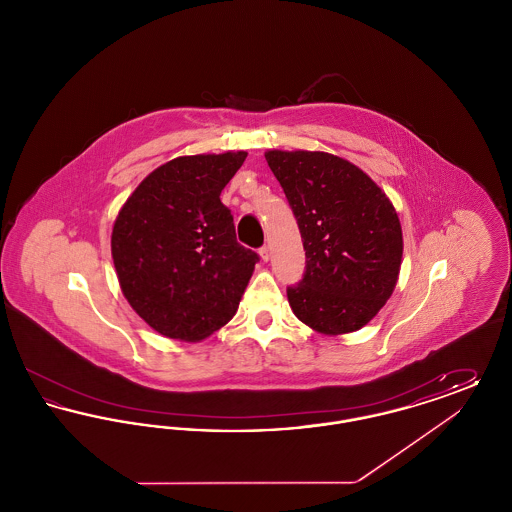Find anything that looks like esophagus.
<instances>
[{
	"label": "esophagus",
	"instance_id": "obj_1",
	"mask_svg": "<svg viewBox=\"0 0 512 512\" xmlns=\"http://www.w3.org/2000/svg\"><path fill=\"white\" fill-rule=\"evenodd\" d=\"M259 255H261V259H263V261H268V259H270V249H268L267 245H263V247L259 249Z\"/></svg>",
	"mask_w": 512,
	"mask_h": 512
}]
</instances>
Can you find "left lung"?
Returning a JSON list of instances; mask_svg holds the SVG:
<instances>
[{
    "label": "left lung",
    "mask_w": 512,
    "mask_h": 512,
    "mask_svg": "<svg viewBox=\"0 0 512 512\" xmlns=\"http://www.w3.org/2000/svg\"><path fill=\"white\" fill-rule=\"evenodd\" d=\"M297 220L305 274L288 288L293 315L326 336L361 330L397 284L403 232L388 195L324 151L265 153Z\"/></svg>",
    "instance_id": "left-lung-1"
}]
</instances>
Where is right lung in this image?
<instances>
[{
  "label": "right lung",
  "mask_w": 512,
  "mask_h": 512,
  "mask_svg": "<svg viewBox=\"0 0 512 512\" xmlns=\"http://www.w3.org/2000/svg\"><path fill=\"white\" fill-rule=\"evenodd\" d=\"M245 151L176 157L147 174L111 234L122 293L172 340L199 341L236 315L259 255L236 240L220 192Z\"/></svg>",
  "instance_id": "add662e5"
}]
</instances>
